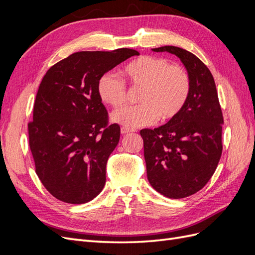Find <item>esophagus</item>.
<instances>
[{
	"label": "esophagus",
	"mask_w": 255,
	"mask_h": 255,
	"mask_svg": "<svg viewBox=\"0 0 255 255\" xmlns=\"http://www.w3.org/2000/svg\"><path fill=\"white\" fill-rule=\"evenodd\" d=\"M132 132H133V129H129V128H125V127L121 128V134H123V135L128 134V133H132Z\"/></svg>",
	"instance_id": "obj_1"
}]
</instances>
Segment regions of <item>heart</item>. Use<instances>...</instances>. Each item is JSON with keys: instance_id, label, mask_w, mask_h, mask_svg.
<instances>
[{"instance_id": "obj_1", "label": "heart", "mask_w": 255, "mask_h": 255, "mask_svg": "<svg viewBox=\"0 0 255 255\" xmlns=\"http://www.w3.org/2000/svg\"><path fill=\"white\" fill-rule=\"evenodd\" d=\"M125 74L135 89H140L137 105L125 106L112 115L114 122L126 128L151 126L160 117L168 121L175 118L190 95V79L179 65H170L163 57L144 55L129 63ZM98 95L102 101L117 109L126 103V83L114 73H105L98 82Z\"/></svg>"}]
</instances>
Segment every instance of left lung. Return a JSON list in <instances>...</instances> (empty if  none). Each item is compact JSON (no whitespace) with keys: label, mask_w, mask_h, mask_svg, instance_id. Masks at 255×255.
Here are the masks:
<instances>
[{"label":"left lung","mask_w":255,"mask_h":255,"mask_svg":"<svg viewBox=\"0 0 255 255\" xmlns=\"http://www.w3.org/2000/svg\"><path fill=\"white\" fill-rule=\"evenodd\" d=\"M152 50L176 55L190 79L182 112L164 126L140 130L151 186L167 198L181 199L202 189L217 168L223 116L214 78L201 60L173 45Z\"/></svg>","instance_id":"8db88e82"}]
</instances>
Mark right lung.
Instances as JSON below:
<instances>
[{"label":"right lung","mask_w":255,"mask_h":255,"mask_svg":"<svg viewBox=\"0 0 255 255\" xmlns=\"http://www.w3.org/2000/svg\"><path fill=\"white\" fill-rule=\"evenodd\" d=\"M134 55L139 53L127 48L76 52L43 76L28 123V141L38 177L60 201L83 204L102 191L120 127L109 122L98 82Z\"/></svg>","instance_id":"add662e5"}]
</instances>
